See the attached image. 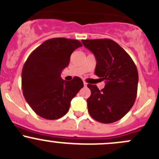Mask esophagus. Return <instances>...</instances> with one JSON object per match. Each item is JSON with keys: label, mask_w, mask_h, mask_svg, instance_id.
<instances>
[{"label": "esophagus", "mask_w": 159, "mask_h": 159, "mask_svg": "<svg viewBox=\"0 0 159 159\" xmlns=\"http://www.w3.org/2000/svg\"><path fill=\"white\" fill-rule=\"evenodd\" d=\"M87 84H88L87 83H86L85 81H84V86H87Z\"/></svg>", "instance_id": "esophagus-1"}]
</instances>
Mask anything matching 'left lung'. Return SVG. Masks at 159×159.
I'll return each instance as SVG.
<instances>
[{"instance_id": "obj_1", "label": "left lung", "mask_w": 159, "mask_h": 159, "mask_svg": "<svg viewBox=\"0 0 159 159\" xmlns=\"http://www.w3.org/2000/svg\"><path fill=\"white\" fill-rule=\"evenodd\" d=\"M84 47L95 56L94 74L105 80V88L88 84L87 99L91 117L104 124L122 118L132 108L137 95L139 73L129 54L115 41L105 39L82 40Z\"/></svg>"}]
</instances>
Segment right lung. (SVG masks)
Listing matches in <instances>:
<instances>
[{
  "mask_svg": "<svg viewBox=\"0 0 159 159\" xmlns=\"http://www.w3.org/2000/svg\"><path fill=\"white\" fill-rule=\"evenodd\" d=\"M81 46L78 40L51 38L27 59L21 73L22 91L30 108L41 118L54 120L66 115L70 101L84 87L78 77L70 81L61 78V70L69 65L70 54Z\"/></svg>",
  "mask_w": 159,
  "mask_h": 159,
  "instance_id": "add662e5",
  "label": "right lung"
}]
</instances>
